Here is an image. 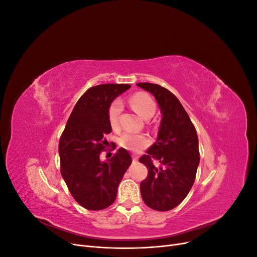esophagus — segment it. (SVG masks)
<instances>
[{"instance_id": "obj_1", "label": "esophagus", "mask_w": 257, "mask_h": 257, "mask_svg": "<svg viewBox=\"0 0 257 257\" xmlns=\"http://www.w3.org/2000/svg\"><path fill=\"white\" fill-rule=\"evenodd\" d=\"M132 159H133V162H137L138 161V158L136 157V155H133V157H132Z\"/></svg>"}]
</instances>
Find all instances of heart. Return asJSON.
<instances>
[{
	"label": "heart",
	"mask_w": 257,
	"mask_h": 257,
	"mask_svg": "<svg viewBox=\"0 0 257 257\" xmlns=\"http://www.w3.org/2000/svg\"><path fill=\"white\" fill-rule=\"evenodd\" d=\"M130 105L144 119H150L155 113L157 106L154 100L146 93H136L130 98ZM122 111V103L119 99H115L108 108V121L113 131H118L120 128V113ZM119 145L121 148H124L132 152H138L149 144V141L145 135L133 134V133H124L120 136Z\"/></svg>",
	"instance_id": "1"
}]
</instances>
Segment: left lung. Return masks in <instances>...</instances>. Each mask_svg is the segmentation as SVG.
I'll return each instance as SVG.
<instances>
[{
    "label": "left lung",
    "mask_w": 257,
    "mask_h": 257,
    "mask_svg": "<svg viewBox=\"0 0 257 257\" xmlns=\"http://www.w3.org/2000/svg\"><path fill=\"white\" fill-rule=\"evenodd\" d=\"M137 85L151 93L162 113L157 142L139 159L148 168V176L141 183L142 197L148 207L168 211L186 197L195 181L198 137L189 114L172 92L154 83ZM153 160L160 165L155 167Z\"/></svg>",
    "instance_id": "left-lung-1"
}]
</instances>
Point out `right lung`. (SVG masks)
I'll return each instance as SVG.
<instances>
[{
  "label": "right lung",
  "mask_w": 257,
  "mask_h": 257,
  "mask_svg": "<svg viewBox=\"0 0 257 257\" xmlns=\"http://www.w3.org/2000/svg\"><path fill=\"white\" fill-rule=\"evenodd\" d=\"M130 84L106 83L90 88L78 99L60 138L61 175L75 200L88 210L109 207L132 163L130 153L120 148L111 159L100 161V151L111 132L108 108Z\"/></svg>",
  "instance_id": "add662e5"
}]
</instances>
